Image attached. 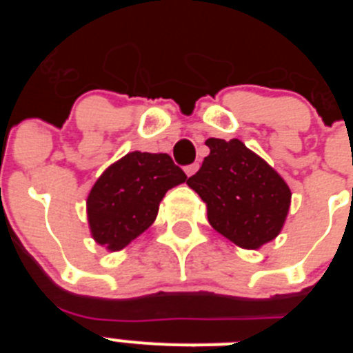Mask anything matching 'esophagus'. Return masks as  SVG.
Listing matches in <instances>:
<instances>
[{"label": "esophagus", "instance_id": "obj_1", "mask_svg": "<svg viewBox=\"0 0 353 353\" xmlns=\"http://www.w3.org/2000/svg\"><path fill=\"white\" fill-rule=\"evenodd\" d=\"M198 168H199L198 162H194V164H189V166H185V174H187V176H192V174H194L196 171H198Z\"/></svg>", "mask_w": 353, "mask_h": 353}]
</instances>
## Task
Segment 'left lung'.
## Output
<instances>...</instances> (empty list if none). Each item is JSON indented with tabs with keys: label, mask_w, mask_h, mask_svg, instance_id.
Returning a JSON list of instances; mask_svg holds the SVG:
<instances>
[{
	"label": "left lung",
	"mask_w": 353,
	"mask_h": 353,
	"mask_svg": "<svg viewBox=\"0 0 353 353\" xmlns=\"http://www.w3.org/2000/svg\"><path fill=\"white\" fill-rule=\"evenodd\" d=\"M205 145L210 154L187 185L207 203L212 228L244 249L276 239L292 199L281 174L240 139L210 138Z\"/></svg>",
	"instance_id": "left-lung-1"
}]
</instances>
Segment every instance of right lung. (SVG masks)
Segmentation results:
<instances>
[{
  "label": "right lung",
  "mask_w": 353,
  "mask_h": 353,
  "mask_svg": "<svg viewBox=\"0 0 353 353\" xmlns=\"http://www.w3.org/2000/svg\"><path fill=\"white\" fill-rule=\"evenodd\" d=\"M187 180L168 154L130 152L99 176L86 199L88 224L97 244L120 251L152 226L159 203Z\"/></svg>",
  "instance_id": "1"
}]
</instances>
